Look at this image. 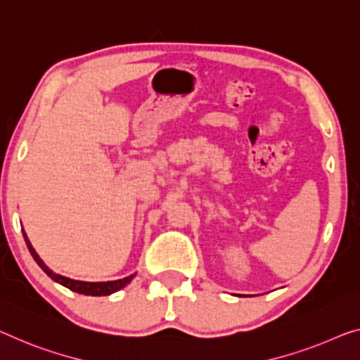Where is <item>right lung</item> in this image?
<instances>
[{"mask_svg":"<svg viewBox=\"0 0 360 360\" xmlns=\"http://www.w3.org/2000/svg\"><path fill=\"white\" fill-rule=\"evenodd\" d=\"M24 239H25V244H27V249H29L30 255L34 257V260L39 264V266L41 268L43 271L46 273L48 276L51 278L53 281L60 283L63 284L64 288L71 289V291L74 292H79V294H85V296H110V294L120 291V289H122L126 286V284H129L132 281V278L136 276V273L131 276H126L122 278V280H116V281H98V283H90V281H79V280H71V278L68 276H63V275H58V273H55L53 270H50L45 265V262H43L39 254H37L35 249L32 248L30 240L29 238H27V234L24 233Z\"/></svg>","mask_w":360,"mask_h":360,"instance_id":"obj_1","label":"right lung"}]
</instances>
